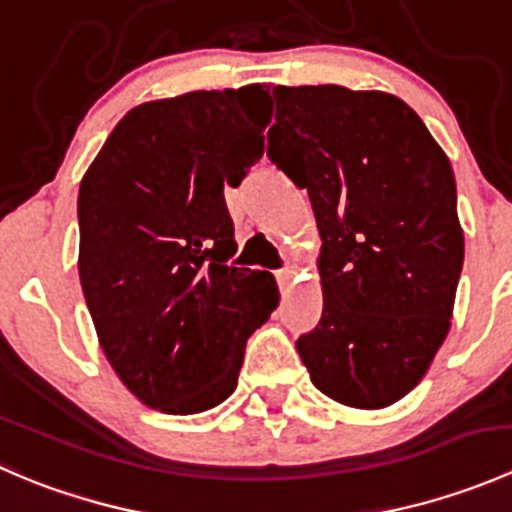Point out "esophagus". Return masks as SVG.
Wrapping results in <instances>:
<instances>
[{"label":"esophagus","mask_w":512,"mask_h":512,"mask_svg":"<svg viewBox=\"0 0 512 512\" xmlns=\"http://www.w3.org/2000/svg\"><path fill=\"white\" fill-rule=\"evenodd\" d=\"M289 280H292V272H289V270L277 272V285H280V292H287Z\"/></svg>","instance_id":"1"}]
</instances>
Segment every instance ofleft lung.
Listing matches in <instances>:
<instances>
[{
	"instance_id": "left-lung-1",
	"label": "left lung",
	"mask_w": 512,
	"mask_h": 512,
	"mask_svg": "<svg viewBox=\"0 0 512 512\" xmlns=\"http://www.w3.org/2000/svg\"><path fill=\"white\" fill-rule=\"evenodd\" d=\"M267 156L309 193L324 312L297 352L322 394L386 409L451 329L463 227L451 160L384 91L277 86Z\"/></svg>"
}]
</instances>
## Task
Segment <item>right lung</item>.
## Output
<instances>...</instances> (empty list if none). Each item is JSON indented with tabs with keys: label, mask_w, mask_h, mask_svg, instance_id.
Returning a JSON list of instances; mask_svg holds the SVG:
<instances>
[{
	"label": "right lung",
	"mask_w": 512,
	"mask_h": 512,
	"mask_svg": "<svg viewBox=\"0 0 512 512\" xmlns=\"http://www.w3.org/2000/svg\"><path fill=\"white\" fill-rule=\"evenodd\" d=\"M270 106L267 84L141 103L81 178L79 277L98 344L163 414L223 404L280 302L270 272L225 265L237 245L223 188L262 158Z\"/></svg>",
	"instance_id": "add662e5"
}]
</instances>
